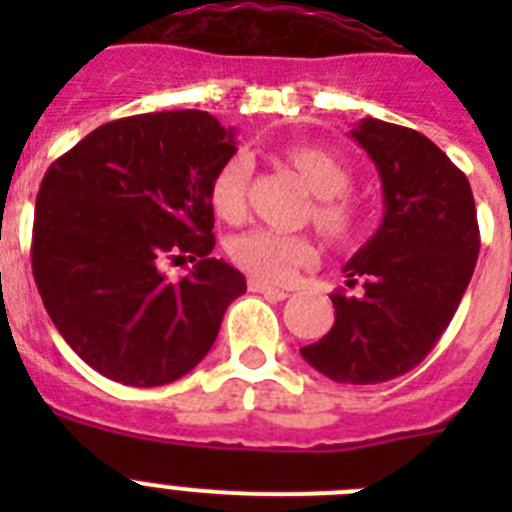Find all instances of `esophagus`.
<instances>
[{"label":"esophagus","mask_w":512,"mask_h":512,"mask_svg":"<svg viewBox=\"0 0 512 512\" xmlns=\"http://www.w3.org/2000/svg\"><path fill=\"white\" fill-rule=\"evenodd\" d=\"M248 289H251V292H259V295H264V297H269V300H287L289 297L287 289L271 287V284L259 282V279H251V282H248Z\"/></svg>","instance_id":"1"}]
</instances>
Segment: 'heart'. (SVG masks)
<instances>
[{"label": "heart", "instance_id": "b5f03b06", "mask_svg": "<svg viewBox=\"0 0 512 512\" xmlns=\"http://www.w3.org/2000/svg\"><path fill=\"white\" fill-rule=\"evenodd\" d=\"M287 158L300 171L312 194H318L312 215L320 230L336 241L348 238L356 228V210L346 197H341L351 182L346 166L336 156L312 146H292ZM248 176H251V158L246 153H235L215 171L210 182V202L217 215L225 220H238L243 215ZM312 256L315 248L305 235H287L269 228L246 230L235 235L230 243V259L243 271L266 282H284Z\"/></svg>", "mask_w": 512, "mask_h": 512}]
</instances>
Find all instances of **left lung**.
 Masks as SVG:
<instances>
[{"instance_id": "1", "label": "left lung", "mask_w": 512, "mask_h": 512, "mask_svg": "<svg viewBox=\"0 0 512 512\" xmlns=\"http://www.w3.org/2000/svg\"><path fill=\"white\" fill-rule=\"evenodd\" d=\"M351 138L377 166L384 217L343 266L348 287L361 277L364 292L330 295L336 323L300 354L333 382L379 384L418 366L449 328L479 225L467 176L423 133L364 117Z\"/></svg>"}]
</instances>
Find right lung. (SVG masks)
Here are the masks:
<instances>
[{
	"label": "right lung",
	"instance_id": "obj_1",
	"mask_svg": "<svg viewBox=\"0 0 512 512\" xmlns=\"http://www.w3.org/2000/svg\"><path fill=\"white\" fill-rule=\"evenodd\" d=\"M233 128L202 110L148 112L92 130L45 171L33 277L63 341L92 369L158 387L207 356L246 277L210 259V182ZM198 264L171 283L166 258Z\"/></svg>",
	"mask_w": 512,
	"mask_h": 512
}]
</instances>
